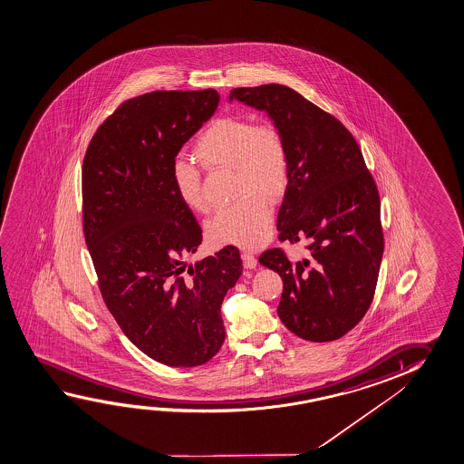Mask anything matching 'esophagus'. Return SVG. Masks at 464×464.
<instances>
[{
  "instance_id": "esophagus-1",
  "label": "esophagus",
  "mask_w": 464,
  "mask_h": 464,
  "mask_svg": "<svg viewBox=\"0 0 464 464\" xmlns=\"http://www.w3.org/2000/svg\"><path fill=\"white\" fill-rule=\"evenodd\" d=\"M243 266L246 267V269H255L257 265L256 257L253 256L251 253H242Z\"/></svg>"
}]
</instances>
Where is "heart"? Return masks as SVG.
<instances>
[{"label": "heart", "instance_id": "1", "mask_svg": "<svg viewBox=\"0 0 464 464\" xmlns=\"http://www.w3.org/2000/svg\"><path fill=\"white\" fill-rule=\"evenodd\" d=\"M195 156L208 169L236 170V191L242 198L222 208L208 222V237L216 245L253 250L273 230L271 199L284 195L288 182V153L284 135L274 124L227 116L216 119L195 143ZM177 197L191 211H205L199 170L182 158L170 166Z\"/></svg>", "mask_w": 464, "mask_h": 464}]
</instances>
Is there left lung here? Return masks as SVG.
<instances>
[{"label": "left lung", "mask_w": 464, "mask_h": 464, "mask_svg": "<svg viewBox=\"0 0 464 464\" xmlns=\"http://www.w3.org/2000/svg\"><path fill=\"white\" fill-rule=\"evenodd\" d=\"M265 111L284 135L288 182L277 214L280 242L306 240L311 261L279 248L259 263L284 282L280 321L300 339L332 342L366 314L383 255L381 198L353 135L295 90L242 87L228 102Z\"/></svg>", "instance_id": "8db88e82"}]
</instances>
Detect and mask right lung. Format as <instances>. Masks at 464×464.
I'll return each instance as SVG.
<instances>
[{"mask_svg":"<svg viewBox=\"0 0 464 464\" xmlns=\"http://www.w3.org/2000/svg\"><path fill=\"white\" fill-rule=\"evenodd\" d=\"M218 104L213 89L127 100L98 127L82 168L83 236L104 303L133 345L172 368L221 350V304L242 276L232 245L187 266L201 228L170 179L177 153Z\"/></svg>","mask_w":464,"mask_h":464,"instance_id":"right-lung-1","label":"right lung"}]
</instances>
